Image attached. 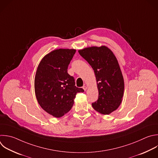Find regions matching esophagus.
I'll return each instance as SVG.
<instances>
[{"label": "esophagus", "instance_id": "34e87169", "mask_svg": "<svg viewBox=\"0 0 158 158\" xmlns=\"http://www.w3.org/2000/svg\"><path fill=\"white\" fill-rule=\"evenodd\" d=\"M82 89L84 90V91H85L86 90H87V87L85 86V85H84V86H83L82 87Z\"/></svg>", "mask_w": 158, "mask_h": 158}]
</instances>
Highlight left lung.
Returning <instances> with one entry per match:
<instances>
[{"mask_svg":"<svg viewBox=\"0 0 158 158\" xmlns=\"http://www.w3.org/2000/svg\"><path fill=\"white\" fill-rule=\"evenodd\" d=\"M78 52L95 75L98 98L92 103V107L103 115L111 114L120 106L124 92V80L115 56L106 46L88 47Z\"/></svg>","mask_w":158,"mask_h":158,"instance_id":"left-lung-1","label":"left lung"}]
</instances>
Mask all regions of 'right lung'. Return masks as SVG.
<instances>
[{"instance_id":"right-lung-1","label":"right lung","mask_w":158,"mask_h":158,"mask_svg":"<svg viewBox=\"0 0 158 158\" xmlns=\"http://www.w3.org/2000/svg\"><path fill=\"white\" fill-rule=\"evenodd\" d=\"M76 50L58 49L45 55L37 68L35 92L41 107L56 118L63 117L72 108L74 100L82 88L75 85L74 79L68 73V66Z\"/></svg>"}]
</instances>
